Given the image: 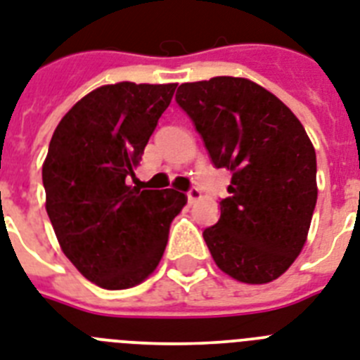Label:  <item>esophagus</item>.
<instances>
[{"label":"esophagus","instance_id":"1","mask_svg":"<svg viewBox=\"0 0 360 360\" xmlns=\"http://www.w3.org/2000/svg\"><path fill=\"white\" fill-rule=\"evenodd\" d=\"M186 198H188V203H194L195 200H200V198H201L200 188H195V186H190V188L186 190Z\"/></svg>","mask_w":360,"mask_h":360}]
</instances>
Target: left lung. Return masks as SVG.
I'll use <instances>...</instances> for the list:
<instances>
[{
  "label": "left lung",
  "instance_id": "left-lung-1",
  "mask_svg": "<svg viewBox=\"0 0 360 360\" xmlns=\"http://www.w3.org/2000/svg\"><path fill=\"white\" fill-rule=\"evenodd\" d=\"M175 101L210 162L233 172L220 220L203 231L210 255L236 281H274L300 255L316 207V153L302 122L242 77L181 84Z\"/></svg>",
  "mask_w": 360,
  "mask_h": 360
}]
</instances>
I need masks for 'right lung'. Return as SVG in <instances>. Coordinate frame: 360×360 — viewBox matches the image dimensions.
<instances>
[{
	"instance_id": "obj_1",
	"label": "right lung",
	"mask_w": 360,
	"mask_h": 360,
	"mask_svg": "<svg viewBox=\"0 0 360 360\" xmlns=\"http://www.w3.org/2000/svg\"><path fill=\"white\" fill-rule=\"evenodd\" d=\"M177 84H105L64 114L42 166L46 210L64 255L107 290L139 285L165 253L186 198L125 185Z\"/></svg>"
}]
</instances>
